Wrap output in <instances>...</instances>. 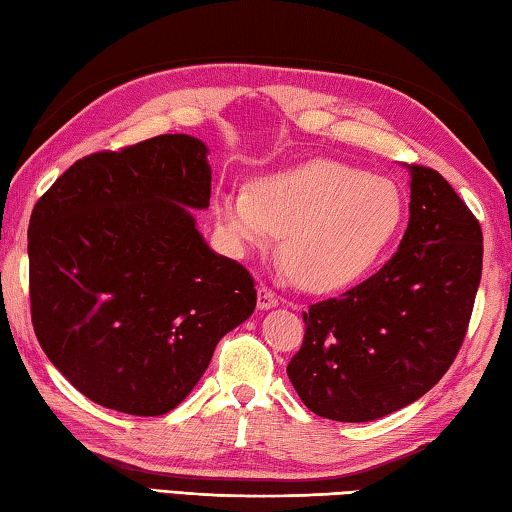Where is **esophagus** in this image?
Instances as JSON below:
<instances>
[{
	"instance_id": "obj_1",
	"label": "esophagus",
	"mask_w": 512,
	"mask_h": 512,
	"mask_svg": "<svg viewBox=\"0 0 512 512\" xmlns=\"http://www.w3.org/2000/svg\"><path fill=\"white\" fill-rule=\"evenodd\" d=\"M277 302H280V298H277V293L271 289V287H266V284H262V287L257 289V307L259 309H273Z\"/></svg>"
}]
</instances>
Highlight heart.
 Segmentation results:
<instances>
[{"label":"heart","instance_id":"b5f03b06","mask_svg":"<svg viewBox=\"0 0 512 512\" xmlns=\"http://www.w3.org/2000/svg\"><path fill=\"white\" fill-rule=\"evenodd\" d=\"M212 210L237 253L264 250L282 232L280 257L300 287L339 291L359 282L391 246L404 201L393 180L336 160H311L216 189Z\"/></svg>","mask_w":512,"mask_h":512}]
</instances>
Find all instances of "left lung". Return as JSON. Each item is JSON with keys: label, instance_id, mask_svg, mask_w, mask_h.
<instances>
[{"label": "left lung", "instance_id": "1", "mask_svg": "<svg viewBox=\"0 0 512 512\" xmlns=\"http://www.w3.org/2000/svg\"><path fill=\"white\" fill-rule=\"evenodd\" d=\"M397 253L366 282L311 305L287 375L309 411L370 422L418 400L461 350L481 282V225L436 169L411 164Z\"/></svg>", "mask_w": 512, "mask_h": 512}]
</instances>
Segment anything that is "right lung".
Listing matches in <instances>:
<instances>
[{
	"label": "right lung",
	"instance_id": "1",
	"mask_svg": "<svg viewBox=\"0 0 512 512\" xmlns=\"http://www.w3.org/2000/svg\"><path fill=\"white\" fill-rule=\"evenodd\" d=\"M210 192L207 146L158 135L76 160L33 207V332L92 402L169 413L255 311L253 275L210 250L186 210Z\"/></svg>",
	"mask_w": 512,
	"mask_h": 512
}]
</instances>
